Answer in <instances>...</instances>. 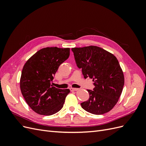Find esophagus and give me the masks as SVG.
<instances>
[{
  "label": "esophagus",
  "mask_w": 146,
  "mask_h": 146,
  "mask_svg": "<svg viewBox=\"0 0 146 146\" xmlns=\"http://www.w3.org/2000/svg\"><path fill=\"white\" fill-rule=\"evenodd\" d=\"M70 91H77L78 89V88H70Z\"/></svg>",
  "instance_id": "esophagus-1"
}]
</instances>
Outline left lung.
<instances>
[{
    "instance_id": "8db88e82",
    "label": "left lung",
    "mask_w": 146,
    "mask_h": 146,
    "mask_svg": "<svg viewBox=\"0 0 146 146\" xmlns=\"http://www.w3.org/2000/svg\"><path fill=\"white\" fill-rule=\"evenodd\" d=\"M77 67L84 78H92L93 90H87L90 98L81 103L90 113L102 114L110 111L120 98L124 77L116 56L98 46L72 48Z\"/></svg>"
}]
</instances>
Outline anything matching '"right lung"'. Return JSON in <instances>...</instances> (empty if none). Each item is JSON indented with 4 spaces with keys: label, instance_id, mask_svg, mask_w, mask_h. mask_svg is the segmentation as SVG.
<instances>
[{
    "label": "right lung",
    "instance_id": "1",
    "mask_svg": "<svg viewBox=\"0 0 146 146\" xmlns=\"http://www.w3.org/2000/svg\"><path fill=\"white\" fill-rule=\"evenodd\" d=\"M69 48H43L24 64L20 80L21 91L35 112L50 116L63 108L70 90L58 89L51 83L60 65L69 58Z\"/></svg>",
    "mask_w": 146,
    "mask_h": 146
}]
</instances>
